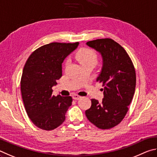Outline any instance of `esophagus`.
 I'll return each instance as SVG.
<instances>
[{
	"label": "esophagus",
	"instance_id": "esophagus-1",
	"mask_svg": "<svg viewBox=\"0 0 157 157\" xmlns=\"http://www.w3.org/2000/svg\"><path fill=\"white\" fill-rule=\"evenodd\" d=\"M72 98H74V100H78L79 98H81V97H80V96L77 95V94H74V95L72 96Z\"/></svg>",
	"mask_w": 157,
	"mask_h": 157
}]
</instances>
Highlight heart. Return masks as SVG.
Returning <instances> with one entry per match:
<instances>
[{"instance_id": "b5f03b06", "label": "heart", "mask_w": 157, "mask_h": 157, "mask_svg": "<svg viewBox=\"0 0 157 157\" xmlns=\"http://www.w3.org/2000/svg\"><path fill=\"white\" fill-rule=\"evenodd\" d=\"M76 59L78 60L81 65L86 64L94 65L98 61L97 52L90 48L81 49L76 54Z\"/></svg>"}]
</instances>
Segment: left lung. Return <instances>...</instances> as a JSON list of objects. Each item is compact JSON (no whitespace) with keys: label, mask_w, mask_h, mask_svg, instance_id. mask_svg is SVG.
<instances>
[{"label":"left lung","mask_w":157,"mask_h":157,"mask_svg":"<svg viewBox=\"0 0 157 157\" xmlns=\"http://www.w3.org/2000/svg\"><path fill=\"white\" fill-rule=\"evenodd\" d=\"M86 44L102 56L103 66L97 81L103 83L104 97L101 103L92 99L86 115L97 128L110 129L120 123L128 111L135 91V69L124 48L114 40L102 38Z\"/></svg>","instance_id":"8db88e82"}]
</instances>
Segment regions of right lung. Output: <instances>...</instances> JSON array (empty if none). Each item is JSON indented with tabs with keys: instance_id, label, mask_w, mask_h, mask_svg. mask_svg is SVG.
I'll use <instances>...</instances> for the list:
<instances>
[{
	"instance_id": "obj_1",
	"label": "right lung",
	"mask_w": 157,
	"mask_h": 157,
	"mask_svg": "<svg viewBox=\"0 0 157 157\" xmlns=\"http://www.w3.org/2000/svg\"><path fill=\"white\" fill-rule=\"evenodd\" d=\"M78 45L51 43L36 49L24 66L21 90L25 108L32 123L42 130H52L65 119L71 97L52 96V87L62 76V63Z\"/></svg>"
}]
</instances>
